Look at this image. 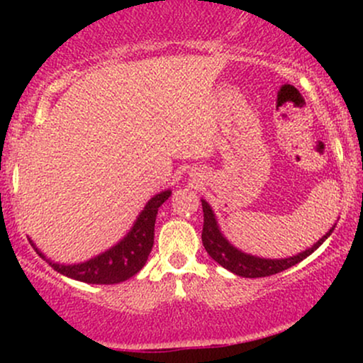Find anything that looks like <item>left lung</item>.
<instances>
[{"instance_id":"8db88e82","label":"left lung","mask_w":363,"mask_h":363,"mask_svg":"<svg viewBox=\"0 0 363 363\" xmlns=\"http://www.w3.org/2000/svg\"><path fill=\"white\" fill-rule=\"evenodd\" d=\"M201 206H203V216H205L201 240H203V245H205L206 252L210 254V256L213 257L220 266H223L225 269H228V272L239 274V277H244V278H261V277H269V274L285 272V269H289L290 266L297 264V262L306 259L307 256H311V254L314 252L329 235H331V232L335 230V227H333L331 230H329L323 239H319L311 249L297 254V256L286 257V259H262V257L251 256V254H245L242 251H239V249H235L234 245L228 242V240L222 235L218 225H216L213 211H211L210 205H208L205 199H201Z\"/></svg>"}]
</instances>
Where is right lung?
Returning <instances> with one entry per match:
<instances>
[{"label":"right lung","mask_w":363,"mask_h":363,"mask_svg":"<svg viewBox=\"0 0 363 363\" xmlns=\"http://www.w3.org/2000/svg\"><path fill=\"white\" fill-rule=\"evenodd\" d=\"M169 196L170 191H162L160 194L153 196L147 203L145 210L140 213L129 234L118 245L102 252L101 256L94 257V259L82 262V264L65 266L45 259V256L39 252V249H35V251L57 273L73 278V280L97 283V285H114V283L128 280L143 268L150 252H152L158 208L167 201Z\"/></svg>","instance_id":"obj_1"}]
</instances>
